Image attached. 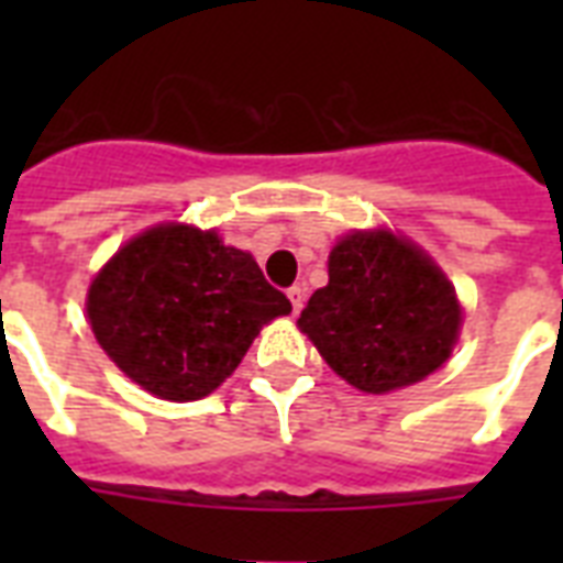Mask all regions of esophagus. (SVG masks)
<instances>
[{"mask_svg": "<svg viewBox=\"0 0 563 563\" xmlns=\"http://www.w3.org/2000/svg\"><path fill=\"white\" fill-rule=\"evenodd\" d=\"M286 295H289V300H291V312L298 316L300 309H303V300H307V295H303V289H300V286H291Z\"/></svg>", "mask_w": 563, "mask_h": 563, "instance_id": "1", "label": "esophagus"}]
</instances>
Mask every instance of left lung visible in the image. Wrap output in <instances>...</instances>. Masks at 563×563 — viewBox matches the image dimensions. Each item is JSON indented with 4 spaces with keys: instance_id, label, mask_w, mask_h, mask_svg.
I'll return each mask as SVG.
<instances>
[{
    "instance_id": "8db88e82",
    "label": "left lung",
    "mask_w": 563,
    "mask_h": 563,
    "mask_svg": "<svg viewBox=\"0 0 563 563\" xmlns=\"http://www.w3.org/2000/svg\"><path fill=\"white\" fill-rule=\"evenodd\" d=\"M330 283L300 312L335 374L360 391L420 383L450 360L462 327L453 283L415 242L391 230H353L330 251Z\"/></svg>"
}]
</instances>
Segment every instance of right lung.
<instances>
[{"label": "right lung", "instance_id": "right-lung-1", "mask_svg": "<svg viewBox=\"0 0 563 563\" xmlns=\"http://www.w3.org/2000/svg\"><path fill=\"white\" fill-rule=\"evenodd\" d=\"M289 298L216 230L157 224L110 256L87 291L96 342L161 400H201L228 379Z\"/></svg>", "mask_w": 563, "mask_h": 563}]
</instances>
